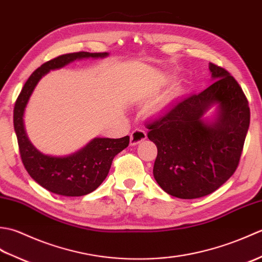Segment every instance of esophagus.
I'll use <instances>...</instances> for the list:
<instances>
[{"label": "esophagus", "mask_w": 262, "mask_h": 262, "mask_svg": "<svg viewBox=\"0 0 262 262\" xmlns=\"http://www.w3.org/2000/svg\"><path fill=\"white\" fill-rule=\"evenodd\" d=\"M146 138V132L143 129H135L130 134V145H137Z\"/></svg>", "instance_id": "34e87169"}]
</instances>
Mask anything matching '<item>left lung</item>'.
Segmentation results:
<instances>
[{"label": "left lung", "instance_id": "obj_1", "mask_svg": "<svg viewBox=\"0 0 262 262\" xmlns=\"http://www.w3.org/2000/svg\"><path fill=\"white\" fill-rule=\"evenodd\" d=\"M215 82L180 98L146 124L158 147L153 174L165 192L194 199L214 192L234 173L250 125V108L229 72L209 63ZM215 105L211 120L203 116Z\"/></svg>", "mask_w": 262, "mask_h": 262}]
</instances>
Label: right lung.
Masks as SVG:
<instances>
[{"mask_svg":"<svg viewBox=\"0 0 262 262\" xmlns=\"http://www.w3.org/2000/svg\"><path fill=\"white\" fill-rule=\"evenodd\" d=\"M108 55V53L79 52L60 55L48 60L30 75L15 101L13 125L22 163L38 185L53 193L79 197L96 190L107 178L114 158L128 146L129 136L96 137L77 152L65 157L43 154L32 145L25 129L24 115L28 101L38 82L49 71L62 69L76 59L103 58Z\"/></svg>","mask_w":262,"mask_h":262,"instance_id":"right-lung-1","label":"right lung"}]
</instances>
